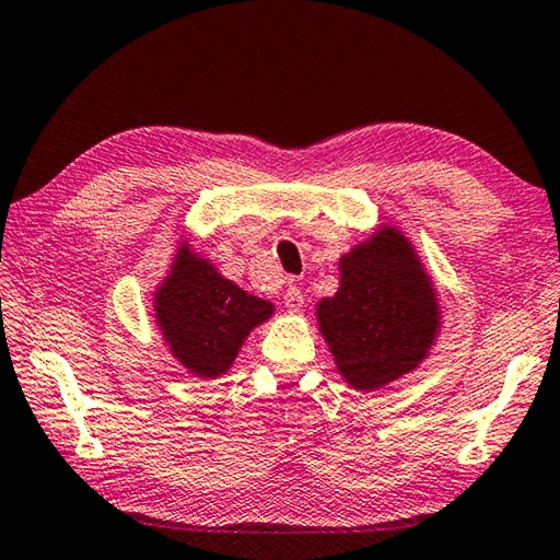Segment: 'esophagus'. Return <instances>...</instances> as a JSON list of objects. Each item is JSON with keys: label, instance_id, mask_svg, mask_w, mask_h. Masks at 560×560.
<instances>
[{"label": "esophagus", "instance_id": "esophagus-1", "mask_svg": "<svg viewBox=\"0 0 560 560\" xmlns=\"http://www.w3.org/2000/svg\"><path fill=\"white\" fill-rule=\"evenodd\" d=\"M283 305L289 307L291 312H298L303 307V293H301V289H298V285H289V291L283 293Z\"/></svg>", "mask_w": 560, "mask_h": 560}]
</instances>
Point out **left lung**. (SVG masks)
I'll list each match as a JSON object with an SVG mask.
<instances>
[{
    "label": "left lung",
    "mask_w": 560,
    "mask_h": 560,
    "mask_svg": "<svg viewBox=\"0 0 560 560\" xmlns=\"http://www.w3.org/2000/svg\"><path fill=\"white\" fill-rule=\"evenodd\" d=\"M315 310L334 365L355 392H380L418 370L444 324L412 241L388 224L339 257V291Z\"/></svg>",
    "instance_id": "obj_1"
}]
</instances>
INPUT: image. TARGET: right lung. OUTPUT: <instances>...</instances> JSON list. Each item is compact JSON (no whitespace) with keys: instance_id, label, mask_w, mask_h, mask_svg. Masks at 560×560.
I'll use <instances>...</instances> for the list:
<instances>
[{"instance_id":"1","label":"right lung","mask_w":560,"mask_h":560,"mask_svg":"<svg viewBox=\"0 0 560 560\" xmlns=\"http://www.w3.org/2000/svg\"><path fill=\"white\" fill-rule=\"evenodd\" d=\"M152 312L168 353L200 380L226 374L245 339L275 315V305L221 277L188 238L152 293Z\"/></svg>"}]
</instances>
